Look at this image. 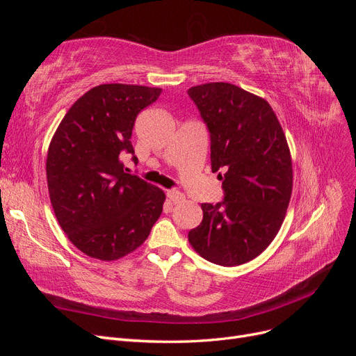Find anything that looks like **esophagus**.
Returning <instances> with one entry per match:
<instances>
[{"instance_id":"esophagus-1","label":"esophagus","mask_w":356,"mask_h":356,"mask_svg":"<svg viewBox=\"0 0 356 356\" xmlns=\"http://www.w3.org/2000/svg\"><path fill=\"white\" fill-rule=\"evenodd\" d=\"M166 196H168V199H169L170 202H174V203H179V202H182V200L186 199V196L182 195V193L178 191V190H168Z\"/></svg>"}]
</instances>
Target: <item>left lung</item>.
<instances>
[{"label":"left lung","mask_w":356,"mask_h":356,"mask_svg":"<svg viewBox=\"0 0 356 356\" xmlns=\"http://www.w3.org/2000/svg\"><path fill=\"white\" fill-rule=\"evenodd\" d=\"M211 134L212 172L224 200L202 203L203 220L188 232L200 257L225 267L254 260L272 243L293 193V161L270 104L230 83L190 88Z\"/></svg>","instance_id":"obj_1"}]
</instances>
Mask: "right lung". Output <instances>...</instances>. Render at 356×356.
<instances>
[{
    "label": "right lung",
    "instance_id": "obj_1",
    "mask_svg": "<svg viewBox=\"0 0 356 356\" xmlns=\"http://www.w3.org/2000/svg\"><path fill=\"white\" fill-rule=\"evenodd\" d=\"M160 93L136 84L96 86L72 104L50 141L46 172L53 211L72 245L96 260L134 252L163 211L165 191L127 174L123 163L126 154H135L136 115Z\"/></svg>",
    "mask_w": 356,
    "mask_h": 356
}]
</instances>
